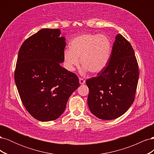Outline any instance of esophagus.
<instances>
[{"mask_svg": "<svg viewBox=\"0 0 154 154\" xmlns=\"http://www.w3.org/2000/svg\"><path fill=\"white\" fill-rule=\"evenodd\" d=\"M79 82H80V84H84V83H85V80H83V78H79Z\"/></svg>", "mask_w": 154, "mask_h": 154, "instance_id": "1", "label": "esophagus"}]
</instances>
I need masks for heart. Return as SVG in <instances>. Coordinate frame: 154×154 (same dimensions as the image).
<instances>
[{
  "mask_svg": "<svg viewBox=\"0 0 154 154\" xmlns=\"http://www.w3.org/2000/svg\"><path fill=\"white\" fill-rule=\"evenodd\" d=\"M111 51V43L105 35L87 33L74 38L70 49L63 52L64 66L72 72L77 67L80 58L83 71L97 74L108 63Z\"/></svg>",
  "mask_w": 154,
  "mask_h": 154,
  "instance_id": "1",
  "label": "heart"
}]
</instances>
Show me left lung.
I'll return each instance as SVG.
<instances>
[{
	"instance_id": "left-lung-1",
	"label": "left lung",
	"mask_w": 154,
	"mask_h": 154,
	"mask_svg": "<svg viewBox=\"0 0 154 154\" xmlns=\"http://www.w3.org/2000/svg\"><path fill=\"white\" fill-rule=\"evenodd\" d=\"M108 64L97 76L88 79V105L91 113L105 120L118 118L132 105L137 89L139 69L129 42L116 36Z\"/></svg>"
}]
</instances>
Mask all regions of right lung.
<instances>
[{"instance_id":"add662e5","label":"right lung","mask_w":154,"mask_h":154,"mask_svg":"<svg viewBox=\"0 0 154 154\" xmlns=\"http://www.w3.org/2000/svg\"><path fill=\"white\" fill-rule=\"evenodd\" d=\"M59 29H42L26 40L18 51L15 82L27 112L40 122L58 118L80 86L76 74L60 66L66 38Z\"/></svg>"}]
</instances>
